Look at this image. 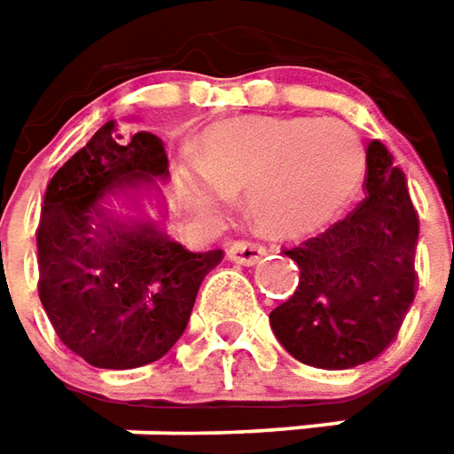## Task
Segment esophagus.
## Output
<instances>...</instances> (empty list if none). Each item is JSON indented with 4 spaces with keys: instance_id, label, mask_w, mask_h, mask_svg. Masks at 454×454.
I'll return each mask as SVG.
<instances>
[{
    "instance_id": "1",
    "label": "esophagus",
    "mask_w": 454,
    "mask_h": 454,
    "mask_svg": "<svg viewBox=\"0 0 454 454\" xmlns=\"http://www.w3.org/2000/svg\"><path fill=\"white\" fill-rule=\"evenodd\" d=\"M266 256V246L256 241H233L228 243V258L243 263V266H254L261 258Z\"/></svg>"
}]
</instances>
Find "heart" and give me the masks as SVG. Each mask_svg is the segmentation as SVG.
I'll use <instances>...</instances> for the list:
<instances>
[{
  "instance_id": "obj_1",
  "label": "heart",
  "mask_w": 454,
  "mask_h": 454,
  "mask_svg": "<svg viewBox=\"0 0 454 454\" xmlns=\"http://www.w3.org/2000/svg\"><path fill=\"white\" fill-rule=\"evenodd\" d=\"M203 176H183L185 200L206 213L243 188L246 211L271 231L319 226L347 200L364 170L352 128L336 120L236 118L200 135Z\"/></svg>"
}]
</instances>
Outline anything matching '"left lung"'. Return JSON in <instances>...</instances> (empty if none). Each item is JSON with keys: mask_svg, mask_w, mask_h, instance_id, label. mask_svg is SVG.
I'll use <instances>...</instances> for the list:
<instances>
[{"mask_svg": "<svg viewBox=\"0 0 454 454\" xmlns=\"http://www.w3.org/2000/svg\"><path fill=\"white\" fill-rule=\"evenodd\" d=\"M364 193L347 218L286 248L299 286L269 321L281 347L309 367L372 362L397 336L414 299L417 213L404 173L380 140L367 148Z\"/></svg>", "mask_w": 454, "mask_h": 454, "instance_id": "obj_1", "label": "left lung"}]
</instances>
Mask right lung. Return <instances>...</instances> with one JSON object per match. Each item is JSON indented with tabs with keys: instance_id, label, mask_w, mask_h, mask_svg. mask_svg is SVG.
Listing matches in <instances>:
<instances>
[{
	"instance_id": "right-lung-1",
	"label": "right lung",
	"mask_w": 454,
	"mask_h": 454,
	"mask_svg": "<svg viewBox=\"0 0 454 454\" xmlns=\"http://www.w3.org/2000/svg\"><path fill=\"white\" fill-rule=\"evenodd\" d=\"M150 133L128 143L105 122L57 170L37 228L40 299L59 341L100 369L158 362L185 332L198 289L223 251L193 254L150 223L128 228L100 211L105 193L165 176Z\"/></svg>"
}]
</instances>
